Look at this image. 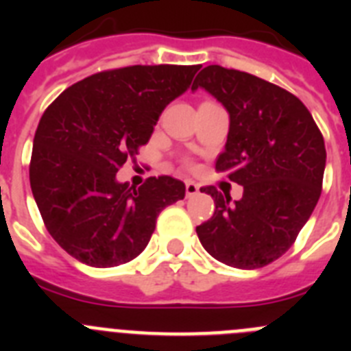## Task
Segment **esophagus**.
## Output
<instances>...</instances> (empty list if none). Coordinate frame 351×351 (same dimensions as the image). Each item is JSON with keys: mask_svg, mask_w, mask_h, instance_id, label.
Segmentation results:
<instances>
[{"mask_svg": "<svg viewBox=\"0 0 351 351\" xmlns=\"http://www.w3.org/2000/svg\"><path fill=\"white\" fill-rule=\"evenodd\" d=\"M200 191V186L193 181H186V197H193Z\"/></svg>", "mask_w": 351, "mask_h": 351, "instance_id": "obj_1", "label": "esophagus"}]
</instances>
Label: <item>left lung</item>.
Wrapping results in <instances>:
<instances>
[{
    "instance_id": "left-lung-1",
    "label": "left lung",
    "mask_w": 351,
    "mask_h": 351,
    "mask_svg": "<svg viewBox=\"0 0 351 351\" xmlns=\"http://www.w3.org/2000/svg\"><path fill=\"white\" fill-rule=\"evenodd\" d=\"M204 88L230 116L216 170L244 188L234 200L214 186L213 218L197 226L210 256L237 269H258L295 243L322 193L325 144L306 105L287 89L246 71L210 64L191 89Z\"/></svg>"
}]
</instances>
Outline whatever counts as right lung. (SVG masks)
I'll list each match as a JSON object with an SVG mask.
<instances>
[{
  "label": "right lung",
  "instance_id": "right-lung-1",
  "mask_svg": "<svg viewBox=\"0 0 351 351\" xmlns=\"http://www.w3.org/2000/svg\"><path fill=\"white\" fill-rule=\"evenodd\" d=\"M200 64H156L95 73L64 89L43 112L33 141L31 191L49 234L91 267L138 256L156 218L184 198L170 176L141 188L116 173L147 144L167 105L190 88Z\"/></svg>",
  "mask_w": 351,
  "mask_h": 351
}]
</instances>
